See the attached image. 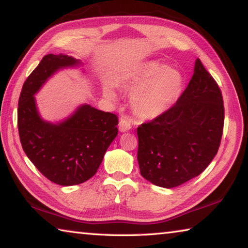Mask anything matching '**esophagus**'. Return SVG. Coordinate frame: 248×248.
<instances>
[{
  "instance_id": "obj_1",
  "label": "esophagus",
  "mask_w": 248,
  "mask_h": 248,
  "mask_svg": "<svg viewBox=\"0 0 248 248\" xmlns=\"http://www.w3.org/2000/svg\"><path fill=\"white\" fill-rule=\"evenodd\" d=\"M131 129V121H130L128 118H121L119 121V130L121 132H125L128 131V130Z\"/></svg>"
}]
</instances>
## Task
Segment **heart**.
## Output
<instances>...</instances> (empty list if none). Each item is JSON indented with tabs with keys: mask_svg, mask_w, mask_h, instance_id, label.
<instances>
[{
	"mask_svg": "<svg viewBox=\"0 0 248 248\" xmlns=\"http://www.w3.org/2000/svg\"><path fill=\"white\" fill-rule=\"evenodd\" d=\"M184 78L179 71L170 69L157 61L146 62L124 83L132 95L133 111L140 119L150 120L169 110L182 93ZM109 98L115 93L105 90Z\"/></svg>",
	"mask_w": 248,
	"mask_h": 248,
	"instance_id": "b5f03b06",
	"label": "heart"
}]
</instances>
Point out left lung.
Here are the masks:
<instances>
[{
    "label": "left lung",
    "instance_id": "8db88e82",
    "mask_svg": "<svg viewBox=\"0 0 248 248\" xmlns=\"http://www.w3.org/2000/svg\"><path fill=\"white\" fill-rule=\"evenodd\" d=\"M223 124L220 87L197 59L194 75L174 106L137 129L141 175L164 188L200 175L217 153Z\"/></svg>",
    "mask_w": 248,
    "mask_h": 248
}]
</instances>
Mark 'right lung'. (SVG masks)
Segmentation results:
<instances>
[{
    "label": "right lung",
    "mask_w": 248,
    "mask_h": 248,
    "mask_svg": "<svg viewBox=\"0 0 248 248\" xmlns=\"http://www.w3.org/2000/svg\"><path fill=\"white\" fill-rule=\"evenodd\" d=\"M78 64L66 54H47L25 81L18 99L17 125L24 152L45 177L61 186L82 184L96 174L118 133V117L82 105L63 123H46L35 95L61 68Z\"/></svg>",
    "instance_id": "add662e5"
}]
</instances>
